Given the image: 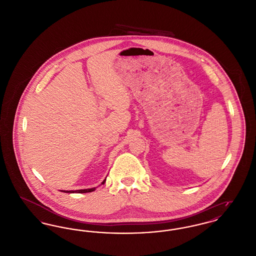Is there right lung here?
Wrapping results in <instances>:
<instances>
[{
    "mask_svg": "<svg viewBox=\"0 0 256 256\" xmlns=\"http://www.w3.org/2000/svg\"><path fill=\"white\" fill-rule=\"evenodd\" d=\"M106 180V178L102 182V184H104ZM96 188H89V189H82V190H76V191H62L64 193H90V192H93Z\"/></svg>",
    "mask_w": 256,
    "mask_h": 256,
    "instance_id": "obj_1",
    "label": "right lung"
}]
</instances>
